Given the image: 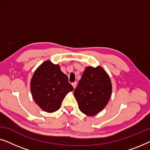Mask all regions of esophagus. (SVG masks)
<instances>
[{
  "instance_id": "obj_1",
  "label": "esophagus",
  "mask_w": 150,
  "mask_h": 150,
  "mask_svg": "<svg viewBox=\"0 0 150 150\" xmlns=\"http://www.w3.org/2000/svg\"><path fill=\"white\" fill-rule=\"evenodd\" d=\"M71 85H72L74 89H75V88L76 87V86H77V82H74V83H73L72 84H71Z\"/></svg>"
}]
</instances>
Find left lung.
Wrapping results in <instances>:
<instances>
[{"mask_svg": "<svg viewBox=\"0 0 150 150\" xmlns=\"http://www.w3.org/2000/svg\"><path fill=\"white\" fill-rule=\"evenodd\" d=\"M74 94L82 112L87 116L96 115L105 108L111 97L109 76L100 66L87 67Z\"/></svg>", "mask_w": 150, "mask_h": 150, "instance_id": "8db88e82", "label": "left lung"}]
</instances>
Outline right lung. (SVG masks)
<instances>
[{"instance_id":"right-lung-1","label":"right lung","mask_w":150,"mask_h":150,"mask_svg":"<svg viewBox=\"0 0 150 150\" xmlns=\"http://www.w3.org/2000/svg\"><path fill=\"white\" fill-rule=\"evenodd\" d=\"M33 99L40 108L47 112L57 111L61 102L74 88L59 65L50 60L42 63L33 75L30 83Z\"/></svg>"}]
</instances>
